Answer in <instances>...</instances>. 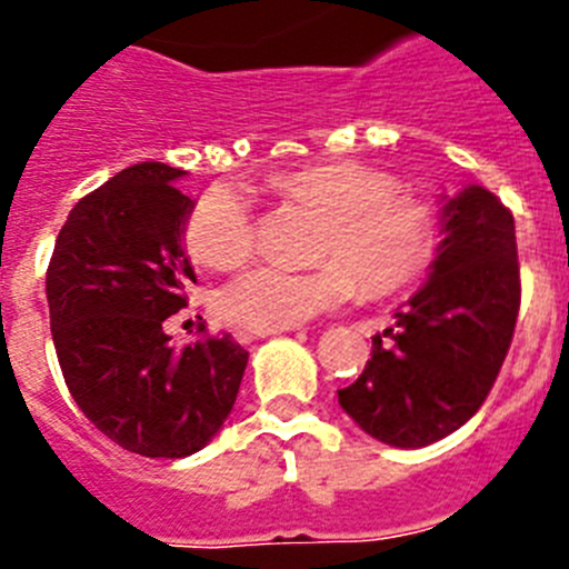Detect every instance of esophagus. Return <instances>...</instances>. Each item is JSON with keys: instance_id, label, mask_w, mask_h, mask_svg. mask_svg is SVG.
Listing matches in <instances>:
<instances>
[{"instance_id": "esophagus-1", "label": "esophagus", "mask_w": 569, "mask_h": 569, "mask_svg": "<svg viewBox=\"0 0 569 569\" xmlns=\"http://www.w3.org/2000/svg\"><path fill=\"white\" fill-rule=\"evenodd\" d=\"M278 331H289V328H238L236 339L238 342H254L260 337H272Z\"/></svg>"}]
</instances>
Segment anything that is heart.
I'll use <instances>...</instances> for the list:
<instances>
[{
	"label": "heart",
	"mask_w": 569,
	"mask_h": 569,
	"mask_svg": "<svg viewBox=\"0 0 569 569\" xmlns=\"http://www.w3.org/2000/svg\"><path fill=\"white\" fill-rule=\"evenodd\" d=\"M283 199L326 212L311 269L254 267L224 286L221 315L243 328H291L339 309L357 295L405 289L429 269L438 224L427 201L398 188L390 173L362 162L306 164L278 173ZM258 224L247 196L212 184L184 221L190 258L212 269H236L254 252Z\"/></svg>",
	"instance_id": "b5f03b06"
}]
</instances>
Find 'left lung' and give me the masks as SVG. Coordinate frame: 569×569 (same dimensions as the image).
<instances>
[{"label":"left lung","mask_w":569,"mask_h":569,"mask_svg":"<svg viewBox=\"0 0 569 569\" xmlns=\"http://www.w3.org/2000/svg\"><path fill=\"white\" fill-rule=\"evenodd\" d=\"M432 274L396 326L373 337L362 376L339 407L376 440L418 449L452 435L482 407L517 328L513 212L471 184L443 207Z\"/></svg>","instance_id":"1"}]
</instances>
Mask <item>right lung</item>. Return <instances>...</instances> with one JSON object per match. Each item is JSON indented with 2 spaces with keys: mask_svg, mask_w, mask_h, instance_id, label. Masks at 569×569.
I'll list each match as a JSON object with an SVG mask.
<instances>
[{
  "mask_svg": "<svg viewBox=\"0 0 569 569\" xmlns=\"http://www.w3.org/2000/svg\"><path fill=\"white\" fill-rule=\"evenodd\" d=\"M184 171L131 164L83 196L58 232L47 302L58 365L83 416L142 458H188L236 405L249 353L230 337L177 348L162 322L188 306Z\"/></svg>",
  "mask_w": 569,
  "mask_h": 569,
  "instance_id": "1",
  "label": "right lung"
}]
</instances>
